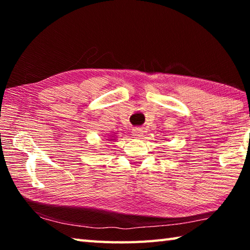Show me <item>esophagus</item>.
<instances>
[{"instance_id": "esophagus-1", "label": "esophagus", "mask_w": 250, "mask_h": 250, "mask_svg": "<svg viewBox=\"0 0 250 250\" xmlns=\"http://www.w3.org/2000/svg\"><path fill=\"white\" fill-rule=\"evenodd\" d=\"M143 133V130L141 128H133L132 129V135L133 138H140Z\"/></svg>"}]
</instances>
